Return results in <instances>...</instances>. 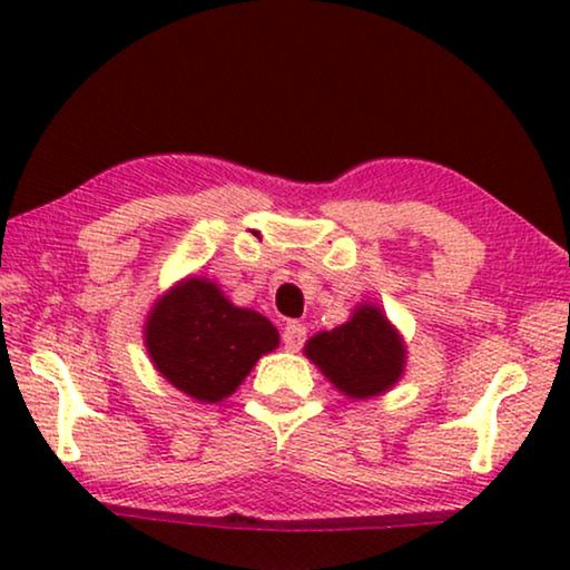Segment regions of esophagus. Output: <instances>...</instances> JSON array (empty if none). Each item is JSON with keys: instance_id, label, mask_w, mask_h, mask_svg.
Wrapping results in <instances>:
<instances>
[{"instance_id": "34e87169", "label": "esophagus", "mask_w": 570, "mask_h": 570, "mask_svg": "<svg viewBox=\"0 0 570 570\" xmlns=\"http://www.w3.org/2000/svg\"><path fill=\"white\" fill-rule=\"evenodd\" d=\"M283 342H285V350H291V353H298L303 347V342H306V326L298 324V322H291L283 330Z\"/></svg>"}]
</instances>
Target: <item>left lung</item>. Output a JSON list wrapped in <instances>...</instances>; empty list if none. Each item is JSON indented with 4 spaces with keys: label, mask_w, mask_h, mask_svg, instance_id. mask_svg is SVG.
<instances>
[{
    "label": "left lung",
    "mask_w": 570,
    "mask_h": 570,
    "mask_svg": "<svg viewBox=\"0 0 570 570\" xmlns=\"http://www.w3.org/2000/svg\"><path fill=\"white\" fill-rule=\"evenodd\" d=\"M303 353L350 400L386 394L407 368L404 337L376 303H357L345 324L314 334Z\"/></svg>",
    "instance_id": "1"
}]
</instances>
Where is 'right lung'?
Listing matches in <instances>:
<instances>
[{"label":"right lung","mask_w":570,"mask_h":570,"mask_svg":"<svg viewBox=\"0 0 570 570\" xmlns=\"http://www.w3.org/2000/svg\"><path fill=\"white\" fill-rule=\"evenodd\" d=\"M279 332L259 311L233 306L207 277H184L153 303L145 347L155 371L202 404H217L244 384Z\"/></svg>","instance_id":"1"}]
</instances>
